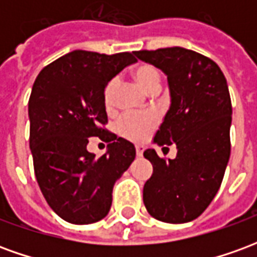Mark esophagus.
<instances>
[{
	"mask_svg": "<svg viewBox=\"0 0 257 257\" xmlns=\"http://www.w3.org/2000/svg\"><path fill=\"white\" fill-rule=\"evenodd\" d=\"M135 149H136V156H138V157L143 156V151H145V146L136 145V146H135Z\"/></svg>",
	"mask_w": 257,
	"mask_h": 257,
	"instance_id": "esophagus-1",
	"label": "esophagus"
}]
</instances>
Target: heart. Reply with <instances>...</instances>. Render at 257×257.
<instances>
[{"label":"heart","instance_id":"b5f03b06","mask_svg":"<svg viewBox=\"0 0 257 257\" xmlns=\"http://www.w3.org/2000/svg\"><path fill=\"white\" fill-rule=\"evenodd\" d=\"M132 78L142 89L150 95H157L161 89V74L153 64L142 63L132 70ZM117 89V79L108 81L103 90V101L107 110L112 108L114 93ZM157 117L153 114L145 115H123L117 122V132L132 142H142L156 128Z\"/></svg>","mask_w":257,"mask_h":257}]
</instances>
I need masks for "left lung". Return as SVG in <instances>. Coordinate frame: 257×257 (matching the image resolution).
<instances>
[{"label":"left lung","mask_w":257,"mask_h":257,"mask_svg":"<svg viewBox=\"0 0 257 257\" xmlns=\"http://www.w3.org/2000/svg\"><path fill=\"white\" fill-rule=\"evenodd\" d=\"M135 55L167 75L171 104L153 143L178 149L168 161L154 149L145 151L153 175L145 184L143 202L157 220L187 223L215 198L228 164L232 114L228 85L213 60L186 48Z\"/></svg>","instance_id":"obj_1"}]
</instances>
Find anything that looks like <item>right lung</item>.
I'll return each instance as SVG.
<instances>
[{"mask_svg":"<svg viewBox=\"0 0 257 257\" xmlns=\"http://www.w3.org/2000/svg\"><path fill=\"white\" fill-rule=\"evenodd\" d=\"M134 53L73 51L41 70L29 100L30 150L37 182L53 212L73 224L108 213L112 187L136 157L135 146L101 128L107 123L103 90ZM97 136L108 143L96 160L86 150Z\"/></svg>","mask_w":257,"mask_h":257,"instance_id":"1","label":"right lung"}]
</instances>
